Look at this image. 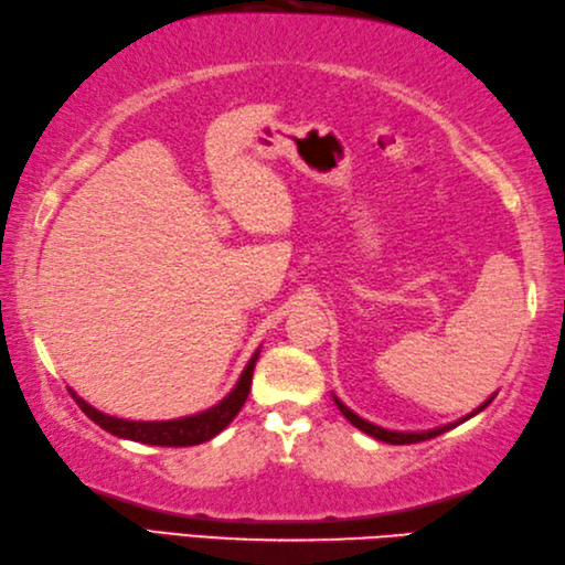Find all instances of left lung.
I'll return each mask as SVG.
<instances>
[{
	"instance_id": "left-lung-1",
	"label": "left lung",
	"mask_w": 565,
	"mask_h": 565,
	"mask_svg": "<svg viewBox=\"0 0 565 565\" xmlns=\"http://www.w3.org/2000/svg\"><path fill=\"white\" fill-rule=\"evenodd\" d=\"M495 398V394L486 401V404H481L479 408H476L473 413H469L467 418H461V420H457V423H449V425H440V428H433V430H425V433H396V430H386V428H380V425H374V423H370V420H365V418H360L358 413H353L350 411L341 398H335L333 396V401H335V406L341 408V413L343 416L355 425V428H360L362 433H367V435H372V437H377V440H382V443H388V445H413V443H423V440H430V437H437V435H443V433H447V430H452V428H457L459 423H463V420H469L471 416H476V413H481L488 404H491V401Z\"/></svg>"
}]
</instances>
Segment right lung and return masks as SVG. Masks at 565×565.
I'll return each mask as SVG.
<instances>
[{"instance_id": "obj_1", "label": "right lung", "mask_w": 565, "mask_h": 565, "mask_svg": "<svg viewBox=\"0 0 565 565\" xmlns=\"http://www.w3.org/2000/svg\"><path fill=\"white\" fill-rule=\"evenodd\" d=\"M258 353L260 350H256L254 358L248 360L239 382H236V386L220 401L217 406H212L203 413H195V416L177 418V420H122L96 411L94 406L86 404L84 398L74 394L72 388L70 394L96 425H102V428L110 435L122 437V440H135L142 445H159V447H191V445L207 443L215 435H220L234 420L236 413L242 411L244 401L248 398V392H250V377H254Z\"/></svg>"}]
</instances>
